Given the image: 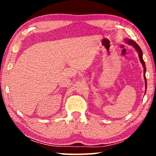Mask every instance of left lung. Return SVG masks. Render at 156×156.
Returning a JSON list of instances; mask_svg holds the SVG:
<instances>
[{
	"label": "left lung",
	"mask_w": 156,
	"mask_h": 156,
	"mask_svg": "<svg viewBox=\"0 0 156 156\" xmlns=\"http://www.w3.org/2000/svg\"><path fill=\"white\" fill-rule=\"evenodd\" d=\"M124 41L126 42L127 44H129V45H131L132 47H133V48H135V50L137 51V52L138 54V57H139V59H140V62H141V64H142L143 67H144V80H145V84H146V87H147V81H146V64H145V62L144 61V59H143V52H142L141 49L140 48V47L138 46V44L136 43V42H134L133 40L126 38V39L124 40ZM145 93H146V91H145Z\"/></svg>",
	"instance_id": "obj_1"
}]
</instances>
